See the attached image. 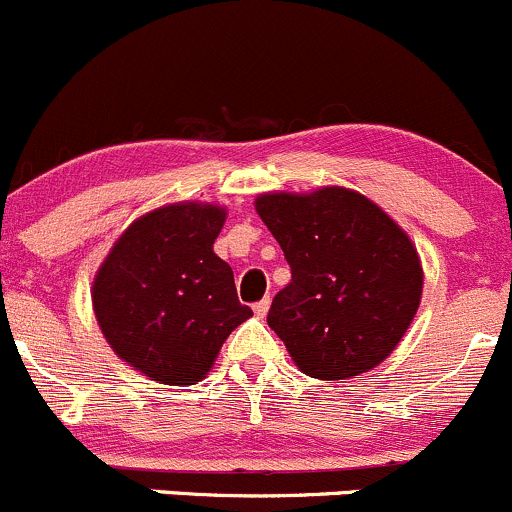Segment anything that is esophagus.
<instances>
[{"mask_svg": "<svg viewBox=\"0 0 512 512\" xmlns=\"http://www.w3.org/2000/svg\"><path fill=\"white\" fill-rule=\"evenodd\" d=\"M268 307H271V298H263V300H258V302H254V312H256V315H258V317H266Z\"/></svg>", "mask_w": 512, "mask_h": 512, "instance_id": "1", "label": "esophagus"}]
</instances>
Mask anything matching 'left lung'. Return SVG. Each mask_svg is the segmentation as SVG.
I'll return each instance as SVG.
<instances>
[{"label":"left lung","mask_w":512,"mask_h":512,"mask_svg":"<svg viewBox=\"0 0 512 512\" xmlns=\"http://www.w3.org/2000/svg\"><path fill=\"white\" fill-rule=\"evenodd\" d=\"M256 212L290 266L268 327L300 371L342 381L381 364L420 307L422 266L408 234L344 188L261 195Z\"/></svg>","instance_id":"1"}]
</instances>
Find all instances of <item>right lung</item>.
Masks as SVG:
<instances>
[{
    "label": "right lung",
    "mask_w": 512,
    "mask_h": 512,
    "mask_svg": "<svg viewBox=\"0 0 512 512\" xmlns=\"http://www.w3.org/2000/svg\"><path fill=\"white\" fill-rule=\"evenodd\" d=\"M227 212L168 205L136 219L104 258L92 305L119 356L166 386H192L224 339L254 312L236 298L234 273L212 251Z\"/></svg>",
    "instance_id": "right-lung-1"
}]
</instances>
